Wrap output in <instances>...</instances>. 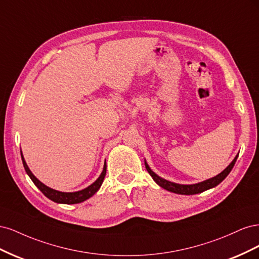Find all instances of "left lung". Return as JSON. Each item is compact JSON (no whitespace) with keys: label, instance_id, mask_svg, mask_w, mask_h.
<instances>
[{"label":"left lung","instance_id":"left-lung-1","mask_svg":"<svg viewBox=\"0 0 259 259\" xmlns=\"http://www.w3.org/2000/svg\"><path fill=\"white\" fill-rule=\"evenodd\" d=\"M238 156H239V154L236 155V158L232 160V162L222 171V173H219L215 177H211L209 179H206V180H204V182H201V183H198V184H192V185H182V184L171 183V182H169V180H166V179L160 177L159 175H156L154 171L150 167H149L146 160H145V165H146V168L148 170V173L150 174L152 179L160 187H162L163 189H165V190L170 191V192L177 193V194L190 195V194L201 193L203 191L208 190V189H210V188H214L217 185L221 184L223 180L229 175L232 167L234 166V164H236V161L238 159Z\"/></svg>","mask_w":259,"mask_h":259}]
</instances>
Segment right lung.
<instances>
[{"mask_svg": "<svg viewBox=\"0 0 259 259\" xmlns=\"http://www.w3.org/2000/svg\"><path fill=\"white\" fill-rule=\"evenodd\" d=\"M21 153V160H22V164H23V167H25L26 171L28 176L32 180L33 184L38 188L42 191V193L45 195L46 198H49L50 200L56 202V203H61V204H76V203H81L84 202L85 200L90 199L91 197H93L94 194H95L103 184L105 176H106V171H107V164L105 161L104 164V169L101 171L100 176L94 182L92 185H90L89 187H86L85 189H82L80 191H75V192H61L58 190H55L52 189V188L48 187L46 185H44L43 183H41L40 180H38L33 174L32 171L30 170V168L28 167L27 163L25 161V158H23L22 152Z\"/></svg>", "mask_w": 259, "mask_h": 259, "instance_id": "1", "label": "right lung"}]
</instances>
